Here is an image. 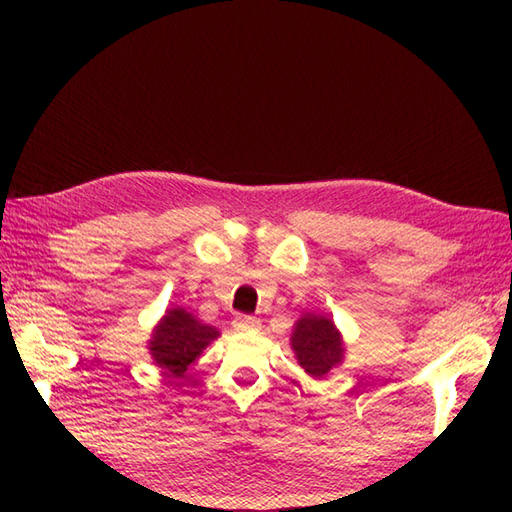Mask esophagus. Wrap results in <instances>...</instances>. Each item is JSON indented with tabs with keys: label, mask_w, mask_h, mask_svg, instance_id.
I'll return each mask as SVG.
<instances>
[{
	"label": "esophagus",
	"mask_w": 512,
	"mask_h": 512,
	"mask_svg": "<svg viewBox=\"0 0 512 512\" xmlns=\"http://www.w3.org/2000/svg\"><path fill=\"white\" fill-rule=\"evenodd\" d=\"M233 328L237 332H257L259 330V319L248 317V314H237L233 319Z\"/></svg>",
	"instance_id": "obj_1"
}]
</instances>
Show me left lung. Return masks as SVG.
<instances>
[{
	"label": "left lung",
	"instance_id": "obj_1",
	"mask_svg": "<svg viewBox=\"0 0 512 512\" xmlns=\"http://www.w3.org/2000/svg\"><path fill=\"white\" fill-rule=\"evenodd\" d=\"M290 345L295 350L299 365L312 378L328 376L343 361L345 354L341 332L336 330L334 321L314 312H306L295 323Z\"/></svg>",
	"mask_w": 512,
	"mask_h": 512
}]
</instances>
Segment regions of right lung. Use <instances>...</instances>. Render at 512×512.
<instances>
[{
    "label": "right lung",
    "instance_id": "1",
    "mask_svg": "<svg viewBox=\"0 0 512 512\" xmlns=\"http://www.w3.org/2000/svg\"><path fill=\"white\" fill-rule=\"evenodd\" d=\"M220 332L211 325L200 323L191 312L184 308H171L156 325L149 339V352L154 356L158 367L171 376H182L189 365Z\"/></svg>",
    "mask_w": 512,
    "mask_h": 512
}]
</instances>
